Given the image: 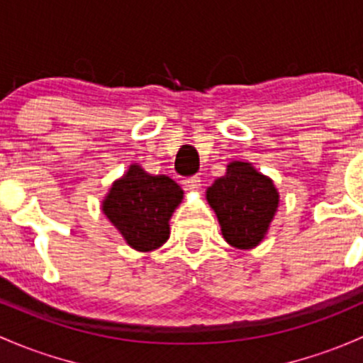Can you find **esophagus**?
Here are the masks:
<instances>
[{"instance_id": "obj_1", "label": "esophagus", "mask_w": 363, "mask_h": 363, "mask_svg": "<svg viewBox=\"0 0 363 363\" xmlns=\"http://www.w3.org/2000/svg\"><path fill=\"white\" fill-rule=\"evenodd\" d=\"M184 186H186V189H188V191H198V189H200V186H201L200 177H198V175H194V177L186 179Z\"/></svg>"}]
</instances>
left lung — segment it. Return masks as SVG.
<instances>
[{
	"label": "left lung",
	"mask_w": 363,
	"mask_h": 363,
	"mask_svg": "<svg viewBox=\"0 0 363 363\" xmlns=\"http://www.w3.org/2000/svg\"><path fill=\"white\" fill-rule=\"evenodd\" d=\"M207 201L216 212L223 238L235 249L249 250L268 235L280 193L252 163L233 160L226 174L207 188Z\"/></svg>",
	"instance_id": "obj_1"
}]
</instances>
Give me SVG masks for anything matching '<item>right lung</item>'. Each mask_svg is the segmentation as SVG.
<instances>
[{
  "label": "right lung",
  "instance_id": "obj_1",
  "mask_svg": "<svg viewBox=\"0 0 363 363\" xmlns=\"http://www.w3.org/2000/svg\"><path fill=\"white\" fill-rule=\"evenodd\" d=\"M182 198L184 191L170 177L147 174L132 163L113 182L101 207L128 247L151 252L169 240V220Z\"/></svg>",
  "mask_w": 363,
  "mask_h": 363
}]
</instances>
